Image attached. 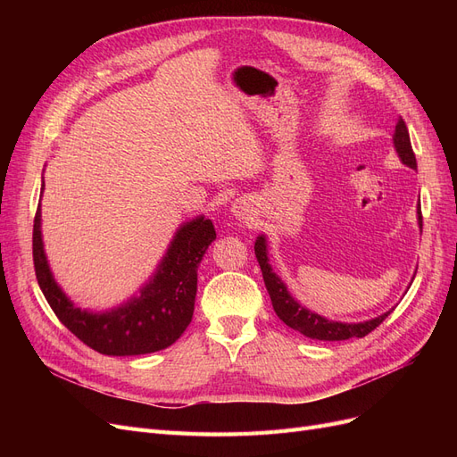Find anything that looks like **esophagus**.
I'll use <instances>...</instances> for the list:
<instances>
[{
    "instance_id": "1",
    "label": "esophagus",
    "mask_w": 457,
    "mask_h": 457,
    "mask_svg": "<svg viewBox=\"0 0 457 457\" xmlns=\"http://www.w3.org/2000/svg\"><path fill=\"white\" fill-rule=\"evenodd\" d=\"M234 213L244 217V213H245V207H244V204H242V202H237V204H234Z\"/></svg>"
}]
</instances>
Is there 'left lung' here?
<instances>
[{
    "label": "left lung",
    "mask_w": 457,
    "mask_h": 457,
    "mask_svg": "<svg viewBox=\"0 0 457 457\" xmlns=\"http://www.w3.org/2000/svg\"><path fill=\"white\" fill-rule=\"evenodd\" d=\"M393 143H395V148L398 152V158L403 160V163H406L408 168H411V170H418L416 154H413L411 143H410V133H408V128H406V123H404L403 118L396 121ZM418 220H420V228H421L423 227V217H421V205L420 204H418ZM255 257L259 261L262 280H265L274 312L278 314V318L286 326L297 329L299 334L307 336L311 339L345 341L349 337H364V336L370 334V331L376 329L385 320V318L393 312V309H391V311L383 312L378 318H371V320L358 322V324H345V322L328 320V318L299 305V303L292 295H289L286 284L272 272V269L269 265L265 237H259L255 240Z\"/></svg>",
    "instance_id": "1"
}]
</instances>
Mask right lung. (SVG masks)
Wrapping results in <instances>:
<instances>
[{"instance_id":"add662e5","label":"right lung","mask_w":457,"mask_h":457,"mask_svg":"<svg viewBox=\"0 0 457 457\" xmlns=\"http://www.w3.org/2000/svg\"><path fill=\"white\" fill-rule=\"evenodd\" d=\"M217 238L210 219L196 217L181 225L156 274L141 294L108 312L81 311L54 282L41 242L39 205L34 217L32 253L37 284L59 320L93 351L108 356L148 354L170 347L192 320L198 265Z\"/></svg>"}]
</instances>
